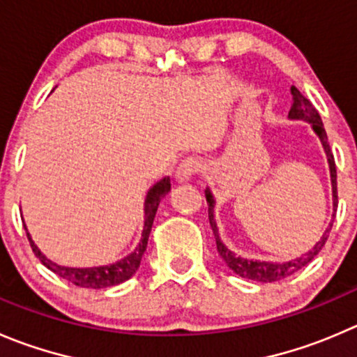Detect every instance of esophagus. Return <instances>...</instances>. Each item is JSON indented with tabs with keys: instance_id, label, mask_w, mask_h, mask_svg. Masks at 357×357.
I'll list each match as a JSON object with an SVG mask.
<instances>
[{
	"instance_id": "34e87169",
	"label": "esophagus",
	"mask_w": 357,
	"mask_h": 357,
	"mask_svg": "<svg viewBox=\"0 0 357 357\" xmlns=\"http://www.w3.org/2000/svg\"><path fill=\"white\" fill-rule=\"evenodd\" d=\"M199 168H202V165H199L198 159H195V158L184 159L181 165L176 166L175 181L181 182V184H182V182H189L192 176H195L196 173L199 172Z\"/></svg>"
}]
</instances>
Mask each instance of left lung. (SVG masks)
<instances>
[{"label": "left lung", "instance_id": "1", "mask_svg": "<svg viewBox=\"0 0 357 357\" xmlns=\"http://www.w3.org/2000/svg\"><path fill=\"white\" fill-rule=\"evenodd\" d=\"M291 94H293V105H291V110L287 117L291 121H305L312 126L314 133L317 135L319 140H321L322 149H324V154L328 158V166H329V176H331V196H333V213H331V222L328 224L326 231L322 233L321 240L312 247V250H308L303 256L296 257V259L284 261V263H271V261H257V259H247V257L236 256L235 252L227 249L222 243L219 236V227L215 222V198H213L210 188L205 189V198L208 203V220L210 226H212L213 236H215L217 243V252L220 254V257L224 259V263L229 266V270L235 271L236 275H240L242 278H249V280H256V282H277V280H282V278L289 277V275L296 273L298 270H301L303 266H307L319 252L324 247L326 240H328L329 231H331V226H333L335 213H337V168H335V159L331 154V149H329L328 137H326L324 126H322L321 115L315 110L314 105L300 93L294 86H291Z\"/></svg>", "mask_w": 357, "mask_h": 357}]
</instances>
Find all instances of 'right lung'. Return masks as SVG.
<instances>
[{
	"label": "right lung",
	"instance_id": "1",
	"mask_svg": "<svg viewBox=\"0 0 357 357\" xmlns=\"http://www.w3.org/2000/svg\"><path fill=\"white\" fill-rule=\"evenodd\" d=\"M172 189V182H169V176H165L159 182H155L151 189L147 191L144 203V229H142V238L138 242V245L135 247V250L128 256H124L122 259L115 261L112 264H103V266H89V268H73V266H63V264L54 263L52 259L45 256L42 250L38 249L35 242H33L31 235H29L28 227L24 224V229L28 233L29 243H31V249L35 252V256L49 268L50 271H54L56 275H59L61 278L68 280V282L75 284V286L87 287V289H107V287L119 286V284L126 282L128 278L133 277L137 273L138 266H140L142 256H144L145 249H147L149 235H151L152 224H154L155 212H158V206L161 203V199Z\"/></svg>",
	"mask_w": 357,
	"mask_h": 357
}]
</instances>
